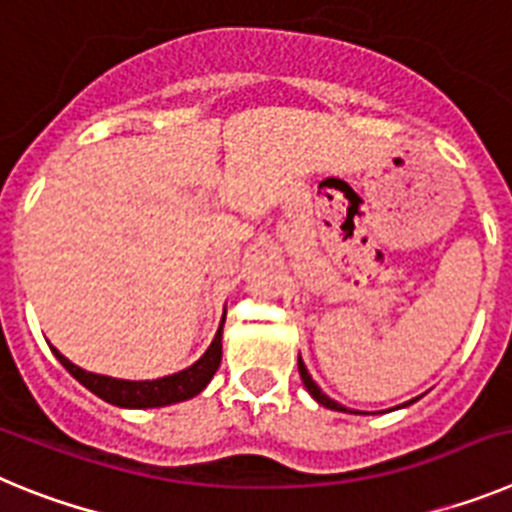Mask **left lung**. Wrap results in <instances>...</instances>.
<instances>
[{
    "label": "left lung",
    "instance_id": "obj_1",
    "mask_svg": "<svg viewBox=\"0 0 512 512\" xmlns=\"http://www.w3.org/2000/svg\"><path fill=\"white\" fill-rule=\"evenodd\" d=\"M297 366H300V377H302V384H305V387H307V392H310V395L315 397V400H318L320 405H323V408H330V410H341V413H351V410H346V408H343V405H338L336 400H330V397L325 395L323 390H320L318 384L312 382V377H310V372H307L305 361H302V359H297Z\"/></svg>",
    "mask_w": 512,
    "mask_h": 512
}]
</instances>
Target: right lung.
<instances>
[{"instance_id": "add662e5", "label": "right lung", "mask_w": 512, "mask_h": 512, "mask_svg": "<svg viewBox=\"0 0 512 512\" xmlns=\"http://www.w3.org/2000/svg\"><path fill=\"white\" fill-rule=\"evenodd\" d=\"M223 323L217 328L210 348L192 366H187L184 372L171 374V377L146 379V382H130V379H112L104 377V374H92L87 369H81V366L71 364L66 356L58 354L53 346L51 348L56 359L66 366V372L74 379H79L89 392L102 397L104 402L117 405V408H164V405H174V402L200 395L210 384V379L215 377L217 366L223 361Z\"/></svg>"}]
</instances>
